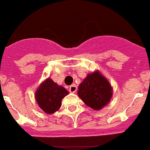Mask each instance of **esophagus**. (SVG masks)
Returning <instances> with one entry per match:
<instances>
[{
  "instance_id": "34e87169",
  "label": "esophagus",
  "mask_w": 150,
  "mask_h": 150,
  "mask_svg": "<svg viewBox=\"0 0 150 150\" xmlns=\"http://www.w3.org/2000/svg\"><path fill=\"white\" fill-rule=\"evenodd\" d=\"M76 90H77V87H76V86L75 84L71 85V86H70V88H69V91H71V92H72V93H75L76 91Z\"/></svg>"
}]
</instances>
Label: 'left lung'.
<instances>
[{
    "instance_id": "obj_1",
    "label": "left lung",
    "mask_w": 150,
    "mask_h": 150,
    "mask_svg": "<svg viewBox=\"0 0 150 150\" xmlns=\"http://www.w3.org/2000/svg\"><path fill=\"white\" fill-rule=\"evenodd\" d=\"M78 89V96L95 110L107 106L112 96V87L100 71L88 74L79 84Z\"/></svg>"
}]
</instances>
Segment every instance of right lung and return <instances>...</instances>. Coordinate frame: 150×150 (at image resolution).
Here are the masks:
<instances>
[{
	"mask_svg": "<svg viewBox=\"0 0 150 150\" xmlns=\"http://www.w3.org/2000/svg\"><path fill=\"white\" fill-rule=\"evenodd\" d=\"M68 94L63 86L47 78L36 90L34 96L40 108L47 114H52L60 109L62 100Z\"/></svg>",
	"mask_w": 150,
	"mask_h": 150,
	"instance_id": "right-lung-1",
	"label": "right lung"
}]
</instances>
